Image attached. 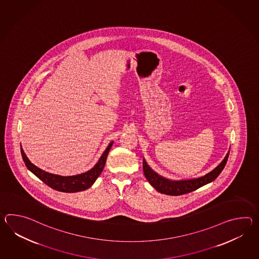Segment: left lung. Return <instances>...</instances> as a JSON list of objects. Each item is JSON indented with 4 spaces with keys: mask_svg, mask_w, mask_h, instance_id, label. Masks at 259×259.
Wrapping results in <instances>:
<instances>
[{
    "mask_svg": "<svg viewBox=\"0 0 259 259\" xmlns=\"http://www.w3.org/2000/svg\"><path fill=\"white\" fill-rule=\"evenodd\" d=\"M230 151L225 156L224 159L219 163L218 166L213 169L211 172H207L206 175L197 178V179H184V180H170L162 178L160 175L154 172L150 168L148 163L143 159V171L146 179L157 191L166 195L179 196L186 193H190L191 191L198 190L204 185L208 184L213 181L222 172L225 165L228 161Z\"/></svg>",
    "mask_w": 259,
    "mask_h": 259,
    "instance_id": "8db88e82",
    "label": "left lung"
}]
</instances>
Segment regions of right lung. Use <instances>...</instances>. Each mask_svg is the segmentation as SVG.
<instances>
[{
	"label": "right lung",
	"mask_w": 259,
	"mask_h": 259,
	"mask_svg": "<svg viewBox=\"0 0 259 259\" xmlns=\"http://www.w3.org/2000/svg\"><path fill=\"white\" fill-rule=\"evenodd\" d=\"M112 144L113 141H111L109 144V146L102 153V155L100 156L98 162L90 170L80 175L69 176V177H62V176L50 174L41 170L39 167L35 166L34 164L31 163L28 159L22 148H21V154H22L24 162L29 171L33 172L38 179H40L47 186L61 192H78V191H82L89 189L100 176V174L103 171L106 160L109 154V150L111 149Z\"/></svg>",
	"instance_id": "1"
}]
</instances>
